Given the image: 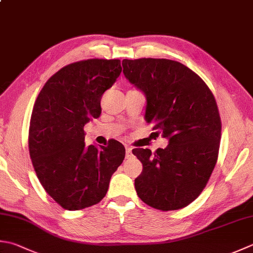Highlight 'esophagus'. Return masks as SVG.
I'll list each match as a JSON object with an SVG mask.
<instances>
[{"instance_id":"obj_1","label":"esophagus","mask_w":253,"mask_h":253,"mask_svg":"<svg viewBox=\"0 0 253 253\" xmlns=\"http://www.w3.org/2000/svg\"><path fill=\"white\" fill-rule=\"evenodd\" d=\"M131 148L129 146H126V158H130L131 157Z\"/></svg>"}]
</instances>
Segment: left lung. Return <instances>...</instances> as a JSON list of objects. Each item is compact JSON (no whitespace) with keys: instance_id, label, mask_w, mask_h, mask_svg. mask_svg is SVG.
Listing matches in <instances>:
<instances>
[{"instance_id":"left-lung-1","label":"left lung","mask_w":253,"mask_h":253,"mask_svg":"<svg viewBox=\"0 0 253 253\" xmlns=\"http://www.w3.org/2000/svg\"><path fill=\"white\" fill-rule=\"evenodd\" d=\"M124 76L147 98L145 120L169 140L165 149H133L142 163L135 180L140 200L153 209L175 211L197 199L218 157L221 122L206 83L169 59H124Z\"/></svg>"}]
</instances>
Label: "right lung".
I'll return each mask as SVG.
<instances>
[{"label":"right lung","instance_id":"add662e5","mask_svg":"<svg viewBox=\"0 0 253 253\" xmlns=\"http://www.w3.org/2000/svg\"><path fill=\"white\" fill-rule=\"evenodd\" d=\"M122 72L118 59H88L60 69L33 108L28 148L39 182L59 205L79 211L100 203L125 158L117 140L85 146L84 126L102 113L103 93Z\"/></svg>","mask_w":253,"mask_h":253}]
</instances>
